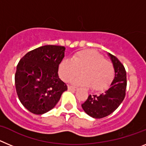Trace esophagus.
Returning <instances> with one entry per match:
<instances>
[{
  "label": "esophagus",
  "instance_id": "esophagus-1",
  "mask_svg": "<svg viewBox=\"0 0 146 146\" xmlns=\"http://www.w3.org/2000/svg\"><path fill=\"white\" fill-rule=\"evenodd\" d=\"M68 90H69V91H76V90H77V88L74 87V86H68Z\"/></svg>",
  "mask_w": 146,
  "mask_h": 146
}]
</instances>
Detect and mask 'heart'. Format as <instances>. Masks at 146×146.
<instances>
[{"label": "heart", "instance_id": "heart-1", "mask_svg": "<svg viewBox=\"0 0 146 146\" xmlns=\"http://www.w3.org/2000/svg\"><path fill=\"white\" fill-rule=\"evenodd\" d=\"M74 83L91 86L94 91L108 87L115 76L114 65L102 54L94 50H82L72 55V59H64L58 65V75L66 82H70L80 73Z\"/></svg>", "mask_w": 146, "mask_h": 146}]
</instances>
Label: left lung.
I'll return each instance as SVG.
<instances>
[{"label": "left lung", "mask_w": 146, "mask_h": 146, "mask_svg": "<svg viewBox=\"0 0 146 146\" xmlns=\"http://www.w3.org/2000/svg\"><path fill=\"white\" fill-rule=\"evenodd\" d=\"M115 68V78L109 88L100 95H89L82 108L94 118L106 117L119 107L124 99L126 88V72L123 65L115 55L109 53Z\"/></svg>", "instance_id": "1"}]
</instances>
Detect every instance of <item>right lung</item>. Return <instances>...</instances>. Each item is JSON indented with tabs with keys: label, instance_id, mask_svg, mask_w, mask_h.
Masks as SVG:
<instances>
[{
	"label": "right lung",
	"instance_id": "obj_1",
	"mask_svg": "<svg viewBox=\"0 0 146 146\" xmlns=\"http://www.w3.org/2000/svg\"><path fill=\"white\" fill-rule=\"evenodd\" d=\"M65 49L44 45L28 52L18 63L15 77L17 94L31 113L42 115L50 111L67 90L58 74Z\"/></svg>",
	"mask_w": 146,
	"mask_h": 146
}]
</instances>
